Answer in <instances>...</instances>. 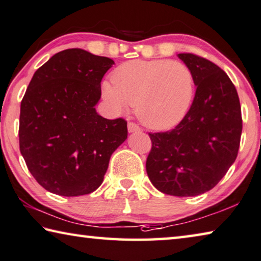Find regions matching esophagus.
I'll return each mask as SVG.
<instances>
[{"label":"esophagus","instance_id":"esophagus-1","mask_svg":"<svg viewBox=\"0 0 261 261\" xmlns=\"http://www.w3.org/2000/svg\"><path fill=\"white\" fill-rule=\"evenodd\" d=\"M127 131H129L130 134H132V132H138L140 131V127L137 125V124L129 122L127 123Z\"/></svg>","mask_w":261,"mask_h":261}]
</instances>
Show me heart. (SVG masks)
<instances>
[{
    "instance_id": "heart-1",
    "label": "heart",
    "mask_w": 261,
    "mask_h": 261,
    "mask_svg": "<svg viewBox=\"0 0 261 261\" xmlns=\"http://www.w3.org/2000/svg\"><path fill=\"white\" fill-rule=\"evenodd\" d=\"M105 82L106 100L119 113L136 106V115L153 130H167L185 117L192 103L194 79L187 65L166 59L131 60Z\"/></svg>"
}]
</instances>
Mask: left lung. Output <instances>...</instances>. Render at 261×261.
<instances>
[{
	"label": "left lung",
	"mask_w": 261,
	"mask_h": 261,
	"mask_svg": "<svg viewBox=\"0 0 261 261\" xmlns=\"http://www.w3.org/2000/svg\"><path fill=\"white\" fill-rule=\"evenodd\" d=\"M197 87L190 109L172 131L148 134L150 181L161 193L196 196L213 189L237 158L243 129L236 87L212 61L177 55Z\"/></svg>",
	"instance_id": "obj_1"
}]
</instances>
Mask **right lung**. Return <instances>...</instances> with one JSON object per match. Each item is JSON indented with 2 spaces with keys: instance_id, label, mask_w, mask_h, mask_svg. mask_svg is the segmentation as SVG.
I'll return each mask as SVG.
<instances>
[{
  "instance_id": "obj_1",
  "label": "right lung",
  "mask_w": 261,
  "mask_h": 261,
  "mask_svg": "<svg viewBox=\"0 0 261 261\" xmlns=\"http://www.w3.org/2000/svg\"><path fill=\"white\" fill-rule=\"evenodd\" d=\"M115 63L64 49L37 69L20 102L19 150L41 187L61 196L93 193L127 138L123 118L96 113L101 81Z\"/></svg>"
}]
</instances>
